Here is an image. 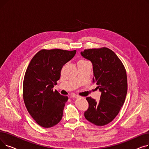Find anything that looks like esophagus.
Listing matches in <instances>:
<instances>
[{"label":"esophagus","mask_w":149,"mask_h":149,"mask_svg":"<svg viewBox=\"0 0 149 149\" xmlns=\"http://www.w3.org/2000/svg\"><path fill=\"white\" fill-rule=\"evenodd\" d=\"M74 98H81V97H80L79 95H76V96L74 97Z\"/></svg>","instance_id":"1"}]
</instances>
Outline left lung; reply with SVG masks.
I'll return each mask as SVG.
<instances>
[{"instance_id":"8db88e82","label":"left lung","mask_w":149,"mask_h":149,"mask_svg":"<svg viewBox=\"0 0 149 149\" xmlns=\"http://www.w3.org/2000/svg\"><path fill=\"white\" fill-rule=\"evenodd\" d=\"M81 56L93 66V83L101 92L99 101L87 97L86 119L96 126H104L118 114L126 99L127 79L125 68L115 53L107 48L85 49Z\"/></svg>"}]
</instances>
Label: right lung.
I'll return each instance as SVG.
<instances>
[{"mask_svg": "<svg viewBox=\"0 0 149 149\" xmlns=\"http://www.w3.org/2000/svg\"><path fill=\"white\" fill-rule=\"evenodd\" d=\"M76 50L42 49L31 60L23 83V97L27 110L40 126L49 128L62 118L67 96L53 91L62 67L71 60Z\"/></svg>", "mask_w": 149, "mask_h": 149, "instance_id": "add662e5", "label": "right lung"}]
</instances>
